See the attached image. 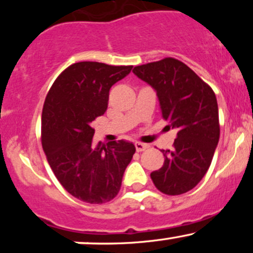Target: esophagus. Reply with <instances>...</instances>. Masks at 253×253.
Listing matches in <instances>:
<instances>
[{"instance_id": "obj_1", "label": "esophagus", "mask_w": 253, "mask_h": 253, "mask_svg": "<svg viewBox=\"0 0 253 253\" xmlns=\"http://www.w3.org/2000/svg\"><path fill=\"white\" fill-rule=\"evenodd\" d=\"M135 150L136 152H141V151H145L149 147V145L147 144H143V143H135Z\"/></svg>"}]
</instances>
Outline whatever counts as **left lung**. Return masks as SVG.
Returning a JSON list of instances; mask_svg holds the SVG:
<instances>
[{
  "mask_svg": "<svg viewBox=\"0 0 253 253\" xmlns=\"http://www.w3.org/2000/svg\"><path fill=\"white\" fill-rule=\"evenodd\" d=\"M133 74L156 90L162 117L177 128L172 150H163L164 164L151 172L153 184L167 195L196 187L210 169L219 143V109L214 91L189 66L164 58L135 66Z\"/></svg>",
  "mask_w": 253,
  "mask_h": 253,
  "instance_id": "left-lung-1",
  "label": "left lung"
}]
</instances>
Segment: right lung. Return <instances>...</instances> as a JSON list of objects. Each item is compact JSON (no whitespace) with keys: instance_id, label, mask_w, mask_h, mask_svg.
<instances>
[{"instance_id":"add662e5","label":"right lung","mask_w":253,"mask_h":253,"mask_svg":"<svg viewBox=\"0 0 253 253\" xmlns=\"http://www.w3.org/2000/svg\"><path fill=\"white\" fill-rule=\"evenodd\" d=\"M133 66L75 63L52 84L42 117V143L64 189L81 201L106 203L118 195L124 172L135 152L133 143L92 146V121L104 114L109 90Z\"/></svg>"}]
</instances>
